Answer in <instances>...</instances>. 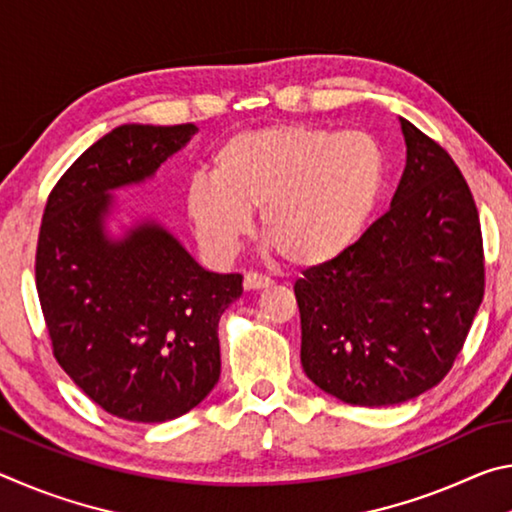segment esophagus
<instances>
[{
  "instance_id": "34e87169",
  "label": "esophagus",
  "mask_w": 512,
  "mask_h": 512,
  "mask_svg": "<svg viewBox=\"0 0 512 512\" xmlns=\"http://www.w3.org/2000/svg\"><path fill=\"white\" fill-rule=\"evenodd\" d=\"M273 284L271 277L259 275V273H246L244 275V289L246 291H259V289H268Z\"/></svg>"
}]
</instances>
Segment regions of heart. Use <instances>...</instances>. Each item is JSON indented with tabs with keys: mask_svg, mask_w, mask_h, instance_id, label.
<instances>
[{
	"mask_svg": "<svg viewBox=\"0 0 512 512\" xmlns=\"http://www.w3.org/2000/svg\"><path fill=\"white\" fill-rule=\"evenodd\" d=\"M386 153L366 131L273 124L244 131L212 155L210 176L185 189V214L216 262L259 230L293 266L334 262L354 246L386 187Z\"/></svg>",
	"mask_w": 512,
	"mask_h": 512,
	"instance_id": "b5f03b06",
	"label": "heart"
}]
</instances>
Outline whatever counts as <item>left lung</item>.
Listing matches in <instances>:
<instances>
[{"label": "left lung", "instance_id": "left-lung-1", "mask_svg": "<svg viewBox=\"0 0 512 512\" xmlns=\"http://www.w3.org/2000/svg\"><path fill=\"white\" fill-rule=\"evenodd\" d=\"M400 126L406 164L391 210L293 284L302 370L354 406L402 404L440 384L483 300L470 187L443 146L404 117Z\"/></svg>", "mask_w": 512, "mask_h": 512}]
</instances>
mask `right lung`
Returning a JSON list of instances; mask_svg holds the SVG:
<instances>
[{
  "mask_svg": "<svg viewBox=\"0 0 512 512\" xmlns=\"http://www.w3.org/2000/svg\"><path fill=\"white\" fill-rule=\"evenodd\" d=\"M198 133L124 124L94 142L51 192L36 255L42 314L60 366L103 411L164 422L221 375L219 320L244 287L212 273L155 216L115 196L144 185Z\"/></svg>",
  "mask_w": 512,
  "mask_h": 512,
  "instance_id": "obj_1",
  "label": "right lung"
}]
</instances>
